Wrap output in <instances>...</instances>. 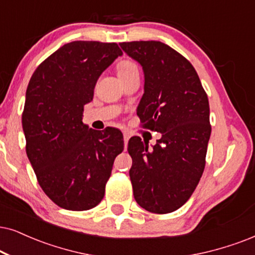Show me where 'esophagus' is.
Instances as JSON below:
<instances>
[{
  "label": "esophagus",
  "mask_w": 255,
  "mask_h": 255,
  "mask_svg": "<svg viewBox=\"0 0 255 255\" xmlns=\"http://www.w3.org/2000/svg\"><path fill=\"white\" fill-rule=\"evenodd\" d=\"M130 138V134L128 131H124V140H125V144L128 143V140Z\"/></svg>",
  "instance_id": "esophagus-1"
}]
</instances>
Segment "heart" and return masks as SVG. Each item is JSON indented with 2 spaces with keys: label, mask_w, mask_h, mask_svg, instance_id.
Returning a JSON list of instances; mask_svg holds the SVG:
<instances>
[{
  "label": "heart",
  "mask_w": 255,
  "mask_h": 255,
  "mask_svg": "<svg viewBox=\"0 0 255 255\" xmlns=\"http://www.w3.org/2000/svg\"><path fill=\"white\" fill-rule=\"evenodd\" d=\"M137 69L136 64L131 62L129 60H122L120 63L118 64V74L119 75H124V74H128L133 70Z\"/></svg>",
  "instance_id": "heart-1"
}]
</instances>
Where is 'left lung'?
I'll return each instance as SVG.
<instances>
[{
	"instance_id": "8db88e82",
	"label": "left lung",
	"mask_w": 255,
	"mask_h": 255,
	"mask_svg": "<svg viewBox=\"0 0 255 255\" xmlns=\"http://www.w3.org/2000/svg\"><path fill=\"white\" fill-rule=\"evenodd\" d=\"M120 47L143 69L138 118L162 135L153 148L138 136L128 142L134 198L151 213H170L191 198L204 173L212 129L207 94L191 62L162 42H122Z\"/></svg>"
}]
</instances>
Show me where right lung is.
<instances>
[{"instance_id":"obj_1","label":"right lung","mask_w":255,"mask_h":255,"mask_svg":"<svg viewBox=\"0 0 255 255\" xmlns=\"http://www.w3.org/2000/svg\"><path fill=\"white\" fill-rule=\"evenodd\" d=\"M122 51L117 43L74 41L42 62L29 81L22 127L25 151L41 188L68 211L98 206L117 155L121 131L82 122L96 81Z\"/></svg>"}]
</instances>
